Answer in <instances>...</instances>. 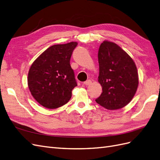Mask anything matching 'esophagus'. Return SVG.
Masks as SVG:
<instances>
[{"instance_id":"1","label":"esophagus","mask_w":160,"mask_h":160,"mask_svg":"<svg viewBox=\"0 0 160 160\" xmlns=\"http://www.w3.org/2000/svg\"><path fill=\"white\" fill-rule=\"evenodd\" d=\"M91 83V80H87L86 81H85L84 83H83V84L85 85H90Z\"/></svg>"}]
</instances>
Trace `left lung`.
I'll list each match as a JSON object with an SVG mask.
<instances>
[{
  "label": "left lung",
  "mask_w": 160,
  "mask_h": 160,
  "mask_svg": "<svg viewBox=\"0 0 160 160\" xmlns=\"http://www.w3.org/2000/svg\"><path fill=\"white\" fill-rule=\"evenodd\" d=\"M98 61L102 93L95 101L109 110L125 107L133 99L139 84L134 61L119 45L108 41L99 47Z\"/></svg>",
  "instance_id": "8db88e82"
}]
</instances>
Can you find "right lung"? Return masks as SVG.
I'll return each instance as SVG.
<instances>
[{
    "label": "right lung",
    "mask_w": 160,
    "mask_h": 160,
    "mask_svg": "<svg viewBox=\"0 0 160 160\" xmlns=\"http://www.w3.org/2000/svg\"><path fill=\"white\" fill-rule=\"evenodd\" d=\"M77 42L48 48L33 62L28 74V86L37 102L48 109H56L70 100L77 86L70 65Z\"/></svg>",
    "instance_id": "obj_1"
}]
</instances>
